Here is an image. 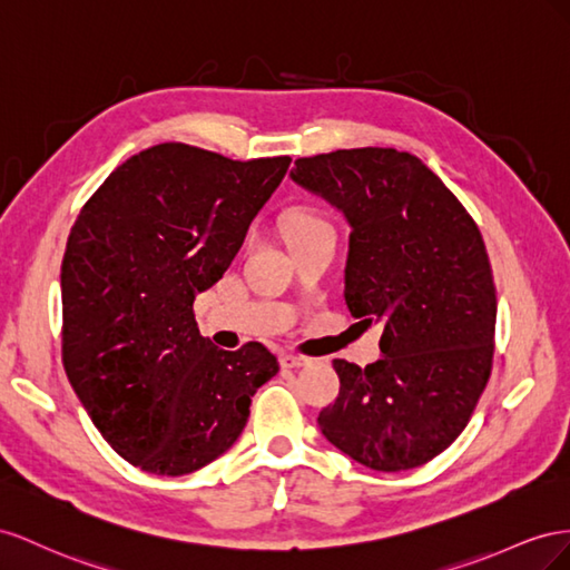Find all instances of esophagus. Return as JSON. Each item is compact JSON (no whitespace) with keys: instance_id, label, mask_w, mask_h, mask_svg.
Segmentation results:
<instances>
[{"instance_id":"34e87169","label":"esophagus","mask_w":570,"mask_h":570,"mask_svg":"<svg viewBox=\"0 0 570 570\" xmlns=\"http://www.w3.org/2000/svg\"><path fill=\"white\" fill-rule=\"evenodd\" d=\"M279 363H282V367H286V370H294V367H303V365H307V357H303V355H294V353H282Z\"/></svg>"}]
</instances>
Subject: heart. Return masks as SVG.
<instances>
[{"label":"heart","mask_w":570,"mask_h":570,"mask_svg":"<svg viewBox=\"0 0 570 570\" xmlns=\"http://www.w3.org/2000/svg\"><path fill=\"white\" fill-rule=\"evenodd\" d=\"M324 232H334L332 224L324 219L317 209L313 207H296L294 213L286 217V236L288 240L303 238V236H313V234H324Z\"/></svg>","instance_id":"obj_1"}]
</instances>
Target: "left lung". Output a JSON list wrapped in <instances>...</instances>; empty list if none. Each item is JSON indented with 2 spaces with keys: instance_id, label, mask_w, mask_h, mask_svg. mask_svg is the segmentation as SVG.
<instances>
[{
  "instance_id": "1",
  "label": "left lung",
  "mask_w": 570,
  "mask_h": 570,
  "mask_svg": "<svg viewBox=\"0 0 570 570\" xmlns=\"http://www.w3.org/2000/svg\"><path fill=\"white\" fill-rule=\"evenodd\" d=\"M291 178L348 219L346 305L384 324L377 363L334 361L341 389L320 430L382 473L428 463L465 430L492 372L497 288L478 224L394 148L301 157Z\"/></svg>"
}]
</instances>
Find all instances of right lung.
Returning a JSON list of instances; mask_svg holds the SVG:
<instances>
[{
    "label": "right lung",
    "mask_w": 570,
    "mask_h": 570,
    "mask_svg": "<svg viewBox=\"0 0 570 570\" xmlns=\"http://www.w3.org/2000/svg\"><path fill=\"white\" fill-rule=\"evenodd\" d=\"M291 157L238 161L186 142L126 159L80 209L61 259V361L107 444L155 475L213 463L279 372L250 341L222 351L193 301L222 279Z\"/></svg>",
    "instance_id": "obj_1"
}]
</instances>
